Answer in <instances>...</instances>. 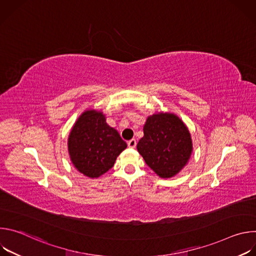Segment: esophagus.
<instances>
[{
  "mask_svg": "<svg viewBox=\"0 0 256 256\" xmlns=\"http://www.w3.org/2000/svg\"><path fill=\"white\" fill-rule=\"evenodd\" d=\"M128 146L130 148H134L136 146V140H134V138H132V140H130L128 142Z\"/></svg>",
  "mask_w": 256,
  "mask_h": 256,
  "instance_id": "esophagus-1",
  "label": "esophagus"
}]
</instances>
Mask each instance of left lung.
I'll return each instance as SVG.
<instances>
[{
	"instance_id": "1",
	"label": "left lung",
	"mask_w": 256,
	"mask_h": 256,
	"mask_svg": "<svg viewBox=\"0 0 256 256\" xmlns=\"http://www.w3.org/2000/svg\"><path fill=\"white\" fill-rule=\"evenodd\" d=\"M138 152L159 177L171 178L188 163L192 140L186 124L171 112H156L144 124Z\"/></svg>"
}]
</instances>
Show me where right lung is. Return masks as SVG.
<instances>
[{
    "mask_svg": "<svg viewBox=\"0 0 256 256\" xmlns=\"http://www.w3.org/2000/svg\"><path fill=\"white\" fill-rule=\"evenodd\" d=\"M128 147L116 130L108 126L105 114L87 109L72 126L68 151L74 167L90 178H98L112 168Z\"/></svg>",
    "mask_w": 256,
    "mask_h": 256,
    "instance_id": "right-lung-1",
    "label": "right lung"
}]
</instances>
